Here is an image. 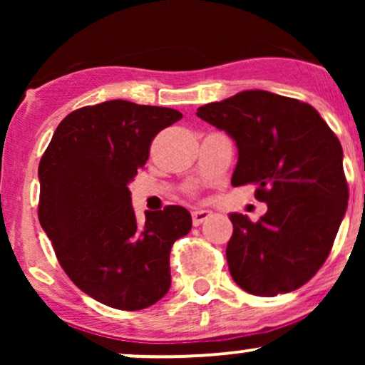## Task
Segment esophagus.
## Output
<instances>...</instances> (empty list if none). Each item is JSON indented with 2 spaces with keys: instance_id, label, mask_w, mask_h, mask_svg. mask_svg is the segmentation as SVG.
<instances>
[{
  "instance_id": "1",
  "label": "esophagus",
  "mask_w": 365,
  "mask_h": 365,
  "mask_svg": "<svg viewBox=\"0 0 365 365\" xmlns=\"http://www.w3.org/2000/svg\"><path fill=\"white\" fill-rule=\"evenodd\" d=\"M211 216H212V212L207 211V209H197V211L192 212V223H194V226H199V225H202L206 220H209Z\"/></svg>"
}]
</instances>
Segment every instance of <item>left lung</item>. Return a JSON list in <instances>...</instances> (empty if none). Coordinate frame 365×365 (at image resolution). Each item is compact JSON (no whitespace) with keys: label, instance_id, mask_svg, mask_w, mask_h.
<instances>
[{"label":"left lung","instance_id":"left-lung-1","mask_svg":"<svg viewBox=\"0 0 365 365\" xmlns=\"http://www.w3.org/2000/svg\"><path fill=\"white\" fill-rule=\"evenodd\" d=\"M238 148L232 185L254 183L267 212H233L228 269L242 290L274 297L305 284L331 252L349 204L338 137L311 104L244 91L197 110Z\"/></svg>","mask_w":365,"mask_h":365}]
</instances>
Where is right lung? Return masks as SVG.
Here are the masks:
<instances>
[{
  "instance_id": "1",
  "label": "right lung",
  "mask_w": 365,
  "mask_h": 365,
  "mask_svg": "<svg viewBox=\"0 0 365 365\" xmlns=\"http://www.w3.org/2000/svg\"><path fill=\"white\" fill-rule=\"evenodd\" d=\"M182 113L106 101L66 115L39 163V223L63 271L83 293L120 311H140L166 295L170 252L192 228L182 206L145 212L139 225L128 183L150 142Z\"/></svg>"
}]
</instances>
